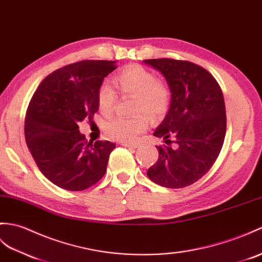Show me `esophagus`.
Returning a JSON list of instances; mask_svg holds the SVG:
<instances>
[{"label":"esophagus","instance_id":"obj_1","mask_svg":"<svg viewBox=\"0 0 262 262\" xmlns=\"http://www.w3.org/2000/svg\"><path fill=\"white\" fill-rule=\"evenodd\" d=\"M120 145L126 146V147H134V148H136L138 146L137 143H130V142H120Z\"/></svg>","mask_w":262,"mask_h":262}]
</instances>
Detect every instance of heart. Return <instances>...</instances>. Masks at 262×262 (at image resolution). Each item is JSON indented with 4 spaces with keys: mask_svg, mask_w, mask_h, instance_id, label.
Segmentation results:
<instances>
[{
    "mask_svg": "<svg viewBox=\"0 0 262 262\" xmlns=\"http://www.w3.org/2000/svg\"><path fill=\"white\" fill-rule=\"evenodd\" d=\"M114 84L123 97H133L132 109L136 114L132 118L116 117L105 125L108 137L119 142H132L148 127L151 119H160L168 111L171 102L169 89L163 81L157 80L153 72L139 64L126 67L114 77ZM117 93L107 83L97 91V103L101 114L111 115L117 103ZM146 114L145 115L144 114Z\"/></svg>",
    "mask_w": 262,
    "mask_h": 262,
    "instance_id": "obj_1",
    "label": "heart"
}]
</instances>
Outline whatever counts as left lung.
<instances>
[{
	"label": "left lung",
	"mask_w": 262,
	"mask_h": 262,
	"mask_svg": "<svg viewBox=\"0 0 262 262\" xmlns=\"http://www.w3.org/2000/svg\"><path fill=\"white\" fill-rule=\"evenodd\" d=\"M161 71L171 89V106L153 135L159 160L147 176L154 183L182 188L210 171L223 146L227 115L222 90L215 78L196 63L169 58L144 60Z\"/></svg>",
	"instance_id": "left-lung-1"
}]
</instances>
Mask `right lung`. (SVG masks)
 I'll return each instance as SVG.
<instances>
[{
    "mask_svg": "<svg viewBox=\"0 0 262 262\" xmlns=\"http://www.w3.org/2000/svg\"><path fill=\"white\" fill-rule=\"evenodd\" d=\"M116 68L107 60L62 67L41 81L30 100L24 121L29 150L41 173L64 190H86L106 173L116 145L88 142L78 124L93 119L98 111L97 91Z\"/></svg>",
    "mask_w": 262,
    "mask_h": 262,
    "instance_id": "add662e5",
    "label": "right lung"
}]
</instances>
